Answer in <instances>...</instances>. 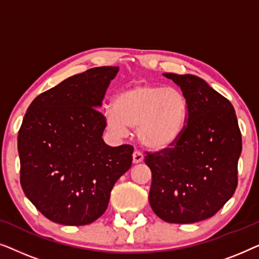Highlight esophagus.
Wrapping results in <instances>:
<instances>
[{
    "instance_id": "1",
    "label": "esophagus",
    "mask_w": 259,
    "mask_h": 259,
    "mask_svg": "<svg viewBox=\"0 0 259 259\" xmlns=\"http://www.w3.org/2000/svg\"><path fill=\"white\" fill-rule=\"evenodd\" d=\"M143 160H144V154L138 150L134 151L133 152V162H134V164H139V162H141Z\"/></svg>"
}]
</instances>
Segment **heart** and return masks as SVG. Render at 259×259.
<instances>
[{"instance_id":"b5f03b06","label":"heart","mask_w":259,"mask_h":259,"mask_svg":"<svg viewBox=\"0 0 259 259\" xmlns=\"http://www.w3.org/2000/svg\"><path fill=\"white\" fill-rule=\"evenodd\" d=\"M114 111L106 113V122L113 133L123 134L137 128L140 143L161 151L180 139L189 118V101L182 92L162 84L137 83L119 93Z\"/></svg>"}]
</instances>
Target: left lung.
Here are the masks:
<instances>
[{"label":"left lung","mask_w":259,"mask_h":259,"mask_svg":"<svg viewBox=\"0 0 259 259\" xmlns=\"http://www.w3.org/2000/svg\"><path fill=\"white\" fill-rule=\"evenodd\" d=\"M189 101L186 127L172 147L146 152L148 200L167 223L191 224L214 215L238 184L242 133L233 106L200 77L165 73Z\"/></svg>","instance_id":"1"}]
</instances>
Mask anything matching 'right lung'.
Wrapping results in <instances>:
<instances>
[{"label": "right lung", "mask_w": 259, "mask_h": 259, "mask_svg": "<svg viewBox=\"0 0 259 259\" xmlns=\"http://www.w3.org/2000/svg\"><path fill=\"white\" fill-rule=\"evenodd\" d=\"M118 67H95L34 99L17 136L24 194L49 221L87 225L105 213L132 165L133 146L111 147L99 111Z\"/></svg>", "instance_id": "obj_1"}]
</instances>
